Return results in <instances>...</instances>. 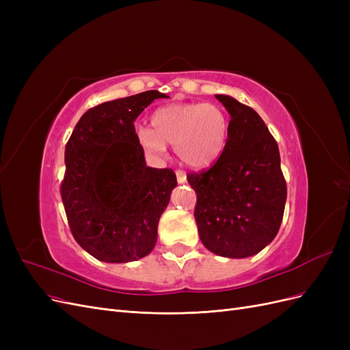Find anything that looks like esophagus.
<instances>
[{
  "instance_id": "esophagus-1",
  "label": "esophagus",
  "mask_w": 350,
  "mask_h": 350,
  "mask_svg": "<svg viewBox=\"0 0 350 350\" xmlns=\"http://www.w3.org/2000/svg\"><path fill=\"white\" fill-rule=\"evenodd\" d=\"M176 179H178L179 184L187 183V175H185V172H184V171H176Z\"/></svg>"
}]
</instances>
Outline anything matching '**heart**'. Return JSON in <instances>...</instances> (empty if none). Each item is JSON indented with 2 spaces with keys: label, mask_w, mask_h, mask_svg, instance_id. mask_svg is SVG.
Listing matches in <instances>:
<instances>
[{
  "label": "heart",
  "mask_w": 350,
  "mask_h": 350,
  "mask_svg": "<svg viewBox=\"0 0 350 350\" xmlns=\"http://www.w3.org/2000/svg\"><path fill=\"white\" fill-rule=\"evenodd\" d=\"M152 129L137 130V140L152 154H163L174 144L179 161L193 169H206L224 153L229 116L215 103L188 102L159 108L152 115Z\"/></svg>",
  "instance_id": "1"
}]
</instances>
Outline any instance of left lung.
<instances>
[{"label":"left lung","mask_w":350,"mask_h":350,"mask_svg":"<svg viewBox=\"0 0 350 350\" xmlns=\"http://www.w3.org/2000/svg\"><path fill=\"white\" fill-rule=\"evenodd\" d=\"M216 99L230 115L226 147L213 166L187 179L197 194L203 245L221 257L245 258L278 235L288 188L278 143L260 115L226 94Z\"/></svg>","instance_id":"left-lung-1"}]
</instances>
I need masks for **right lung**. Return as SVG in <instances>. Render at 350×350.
I'll use <instances>...</instances> for the list:
<instances>
[{
  "label": "right lung",
  "instance_id": "1",
  "mask_svg": "<svg viewBox=\"0 0 350 350\" xmlns=\"http://www.w3.org/2000/svg\"><path fill=\"white\" fill-rule=\"evenodd\" d=\"M157 90L103 102L83 113L66 146L61 198L79 245L105 262L146 257L176 187L172 169L146 166L134 121Z\"/></svg>",
  "mask_w": 350,
  "mask_h": 350
}]
</instances>
